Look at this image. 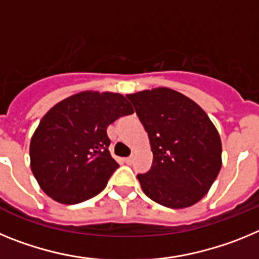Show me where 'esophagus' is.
<instances>
[{
	"label": "esophagus",
	"instance_id": "esophagus-1",
	"mask_svg": "<svg viewBox=\"0 0 259 259\" xmlns=\"http://www.w3.org/2000/svg\"><path fill=\"white\" fill-rule=\"evenodd\" d=\"M132 161H134V155H130V157L124 158V162H125V163H127V164H131Z\"/></svg>",
	"mask_w": 259,
	"mask_h": 259
}]
</instances>
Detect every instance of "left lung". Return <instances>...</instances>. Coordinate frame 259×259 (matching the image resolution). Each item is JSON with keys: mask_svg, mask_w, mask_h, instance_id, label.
Segmentation results:
<instances>
[{"mask_svg": "<svg viewBox=\"0 0 259 259\" xmlns=\"http://www.w3.org/2000/svg\"><path fill=\"white\" fill-rule=\"evenodd\" d=\"M149 136L153 163L139 174L144 193L170 209L194 205L222 167V141L207 114L168 88L127 95Z\"/></svg>", "mask_w": 259, "mask_h": 259, "instance_id": "obj_1", "label": "left lung"}]
</instances>
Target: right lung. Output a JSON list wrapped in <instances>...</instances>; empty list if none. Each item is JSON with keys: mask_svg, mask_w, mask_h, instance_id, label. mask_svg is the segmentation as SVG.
Wrapping results in <instances>:
<instances>
[{"mask_svg": "<svg viewBox=\"0 0 259 259\" xmlns=\"http://www.w3.org/2000/svg\"><path fill=\"white\" fill-rule=\"evenodd\" d=\"M134 109L119 93L81 92L66 98L40 120L31 139V170L57 202L95 197L119 167L109 152L107 127Z\"/></svg>", "mask_w": 259, "mask_h": 259, "instance_id": "obj_1", "label": "right lung"}]
</instances>
